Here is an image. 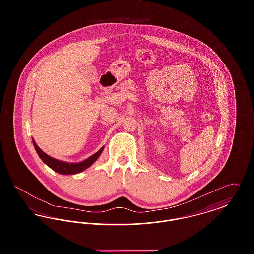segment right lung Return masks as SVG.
Returning <instances> with one entry per match:
<instances>
[{"instance_id":"obj_1","label":"right lung","mask_w":254,"mask_h":254,"mask_svg":"<svg viewBox=\"0 0 254 254\" xmlns=\"http://www.w3.org/2000/svg\"><path fill=\"white\" fill-rule=\"evenodd\" d=\"M33 142V145L35 147L39 157L41 158V160L47 165L49 166V168L53 169L54 171H56L57 173L60 174H64V175H70V174H77L80 173L82 171H84L85 169L89 168L93 163H95L98 158L100 157V155L102 154L104 147L103 146L101 149H99L95 154H93L92 156L87 158L85 161L83 162H79V163H67V162H64V161H60L57 160L55 158L50 157L47 153H45L36 144V142L34 141V139H32Z\"/></svg>"}]
</instances>
